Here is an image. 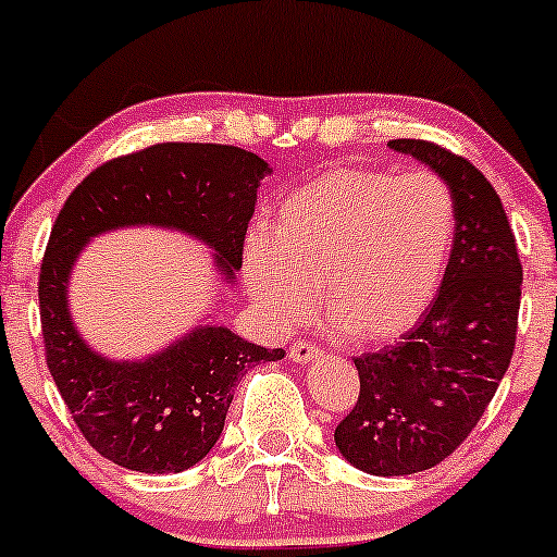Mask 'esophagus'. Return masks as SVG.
<instances>
[{"instance_id":"34e87169","label":"esophagus","mask_w":557,"mask_h":557,"mask_svg":"<svg viewBox=\"0 0 557 557\" xmlns=\"http://www.w3.org/2000/svg\"><path fill=\"white\" fill-rule=\"evenodd\" d=\"M290 362L296 364H307L311 362V359L320 357V348H317L314 344H307V341H298V344L290 346Z\"/></svg>"}]
</instances>
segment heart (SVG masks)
<instances>
[{"label":"heart","instance_id":"1","mask_svg":"<svg viewBox=\"0 0 557 557\" xmlns=\"http://www.w3.org/2000/svg\"><path fill=\"white\" fill-rule=\"evenodd\" d=\"M457 237L455 195L431 171L330 169L285 198L243 246V283L272 325L311 314L357 344L409 333L442 288Z\"/></svg>","mask_w":557,"mask_h":557}]
</instances>
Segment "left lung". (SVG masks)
<instances>
[{
    "instance_id": "obj_1",
    "label": "left lung",
    "mask_w": 557,
    "mask_h": 557,
    "mask_svg": "<svg viewBox=\"0 0 557 557\" xmlns=\"http://www.w3.org/2000/svg\"><path fill=\"white\" fill-rule=\"evenodd\" d=\"M388 148L447 182L457 237L423 320L396 346L354 359L359 399L335 447L370 475H412L460 447L492 401L516 348L523 267L503 200L473 163L423 139Z\"/></svg>"
}]
</instances>
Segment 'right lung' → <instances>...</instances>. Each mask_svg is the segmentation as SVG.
<instances>
[{"instance_id": "right-lung-1", "label": "right lung", "mask_w": 557, "mask_h": 557, "mask_svg": "<svg viewBox=\"0 0 557 557\" xmlns=\"http://www.w3.org/2000/svg\"><path fill=\"white\" fill-rule=\"evenodd\" d=\"M267 174L264 158L232 145L163 143L91 171L58 213L39 277L47 364L84 438L115 466L156 475L198 466L222 436L237 381L285 351L248 344L211 311L158 351L108 357L71 314L78 256L115 230L180 232L213 250L219 285L232 288Z\"/></svg>"}]
</instances>
